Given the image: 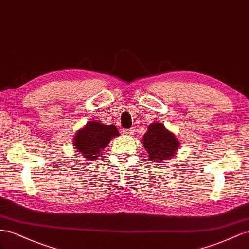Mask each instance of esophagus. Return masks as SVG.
Instances as JSON below:
<instances>
[{"instance_id":"obj_1","label":"esophagus","mask_w":249,"mask_h":249,"mask_svg":"<svg viewBox=\"0 0 249 249\" xmlns=\"http://www.w3.org/2000/svg\"><path fill=\"white\" fill-rule=\"evenodd\" d=\"M122 134H124V136H131V134L134 132V129L131 128V129H123L122 131Z\"/></svg>"}]
</instances>
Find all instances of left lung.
<instances>
[{"mask_svg":"<svg viewBox=\"0 0 249 249\" xmlns=\"http://www.w3.org/2000/svg\"><path fill=\"white\" fill-rule=\"evenodd\" d=\"M142 141L149 159L160 164L171 160L179 147L178 139L160 122H153L149 125Z\"/></svg>","mask_w":249,"mask_h":249,"instance_id":"left-lung-1","label":"left lung"}]
</instances>
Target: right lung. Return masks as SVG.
<instances>
[{
    "label": "right lung",
    "mask_w": 249,
    "mask_h": 249,
    "mask_svg": "<svg viewBox=\"0 0 249 249\" xmlns=\"http://www.w3.org/2000/svg\"><path fill=\"white\" fill-rule=\"evenodd\" d=\"M119 136L120 132L115 125H106L97 120L89 121L82 128L77 130L73 145L85 160L94 161L100 156L102 149L107 147L110 140Z\"/></svg>",
    "instance_id": "add662e5"
}]
</instances>
